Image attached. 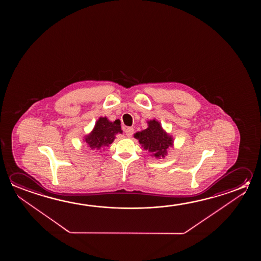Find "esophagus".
Segmentation results:
<instances>
[{
    "label": "esophagus",
    "instance_id": "1",
    "mask_svg": "<svg viewBox=\"0 0 261 261\" xmlns=\"http://www.w3.org/2000/svg\"><path fill=\"white\" fill-rule=\"evenodd\" d=\"M124 132H125L126 137H131L133 136V134H134V128L133 127H127V128L124 130Z\"/></svg>",
    "mask_w": 261,
    "mask_h": 261
}]
</instances>
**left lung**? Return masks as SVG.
<instances>
[{"instance_id": "1", "label": "left lung", "mask_w": 261, "mask_h": 261, "mask_svg": "<svg viewBox=\"0 0 261 261\" xmlns=\"http://www.w3.org/2000/svg\"><path fill=\"white\" fill-rule=\"evenodd\" d=\"M148 127L141 132L135 134V137L144 147L148 150L154 158H165L168 147L173 146V138L162 128L160 123L156 120L147 121Z\"/></svg>"}]
</instances>
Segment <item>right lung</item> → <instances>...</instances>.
Listing matches in <instances>:
<instances>
[{"instance_id":"obj_1","label":"right lung","mask_w":261,"mask_h":261,"mask_svg":"<svg viewBox=\"0 0 261 261\" xmlns=\"http://www.w3.org/2000/svg\"><path fill=\"white\" fill-rule=\"evenodd\" d=\"M119 120L111 122L107 117H100L94 125L93 131L85 137V141L92 150L101 151L112 144L116 135L122 134Z\"/></svg>"}]
</instances>
